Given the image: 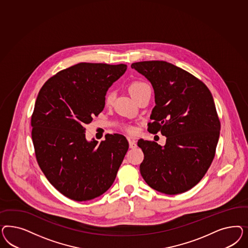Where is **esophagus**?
<instances>
[{"instance_id": "obj_1", "label": "esophagus", "mask_w": 248, "mask_h": 248, "mask_svg": "<svg viewBox=\"0 0 248 248\" xmlns=\"http://www.w3.org/2000/svg\"><path fill=\"white\" fill-rule=\"evenodd\" d=\"M129 141V146L130 148H135L136 147V142L135 140H132V139H128Z\"/></svg>"}]
</instances>
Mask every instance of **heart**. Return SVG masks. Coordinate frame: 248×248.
I'll use <instances>...</instances> for the list:
<instances>
[{
    "label": "heart",
    "mask_w": 248,
    "mask_h": 248,
    "mask_svg": "<svg viewBox=\"0 0 248 248\" xmlns=\"http://www.w3.org/2000/svg\"><path fill=\"white\" fill-rule=\"evenodd\" d=\"M150 90V86L147 83L141 82V81H136V82L131 83L130 87H129L130 93L132 94L133 97L135 98V100L141 94H143V93H145L146 91ZM114 98H115V93L112 90L107 91L105 96V104L107 105H111L113 103ZM126 130L130 133L134 132V128L131 127V126H127Z\"/></svg>",
    "instance_id": "obj_1"
}]
</instances>
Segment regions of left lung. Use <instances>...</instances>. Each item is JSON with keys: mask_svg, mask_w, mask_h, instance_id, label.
Returning a JSON list of instances; mask_svg holds the SVG:
<instances>
[{"mask_svg": "<svg viewBox=\"0 0 248 248\" xmlns=\"http://www.w3.org/2000/svg\"><path fill=\"white\" fill-rule=\"evenodd\" d=\"M131 67L155 90L148 132L166 136L163 147L138 141L144 155L141 174L158 192L185 193L201 181L216 155L221 124L212 93L198 78L165 61L138 62Z\"/></svg>", "mask_w": 248, "mask_h": 248, "instance_id": "8db88e82", "label": "left lung"}]
</instances>
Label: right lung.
Here are the masks:
<instances>
[{
    "label": "right lung",
    "mask_w": 248,
    "mask_h": 248,
    "mask_svg": "<svg viewBox=\"0 0 248 248\" xmlns=\"http://www.w3.org/2000/svg\"><path fill=\"white\" fill-rule=\"evenodd\" d=\"M125 64L80 62L48 79L31 114L35 156L61 194L82 202L105 193L116 177L129 143L124 135L87 142L84 125L105 108V93Z\"/></svg>",
    "instance_id": "right-lung-1"
}]
</instances>
